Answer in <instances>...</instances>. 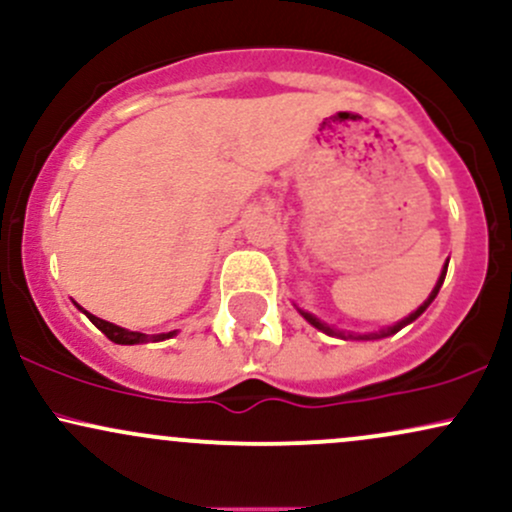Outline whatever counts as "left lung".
Segmentation results:
<instances>
[{
	"instance_id": "8db88e82",
	"label": "left lung",
	"mask_w": 512,
	"mask_h": 512,
	"mask_svg": "<svg viewBox=\"0 0 512 512\" xmlns=\"http://www.w3.org/2000/svg\"><path fill=\"white\" fill-rule=\"evenodd\" d=\"M448 262L450 260H445V264H443V269H440V276H438V281H436V286H433V291H431V296L426 298L424 303L419 305V308L414 310V313H409L407 317H404V320H399V322H395V325H390V327H385V330H380V332H366V334H354V332H344V330H337V327H330L327 325V322H322L320 317H315L313 313H308V310H303V308H298V313H301L305 320L310 322V325L315 327V330H320V332H325V334H330V337H339V339H356V342H370V339H385V337H392V334H397L399 330H402V327H407V325H411V322L416 320V317H419L421 313H424V310L428 308V305H431L433 301H436V296H438V291H440V286H443V281H445V272H448Z\"/></svg>"
}]
</instances>
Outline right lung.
<instances>
[{
	"instance_id": "obj_1",
	"label": "right lung",
	"mask_w": 512,
	"mask_h": 512,
	"mask_svg": "<svg viewBox=\"0 0 512 512\" xmlns=\"http://www.w3.org/2000/svg\"><path fill=\"white\" fill-rule=\"evenodd\" d=\"M76 308L81 310V313H84L88 320L93 322V325L98 327V330H101L105 337L110 339V342H115V344H125V346H132V344H146V342H163V339H170L173 337V334H178V330H173V332H166V334H144V332H132V330H125V327H120V325H113V322H108V320H101V317H96V315H91L88 313V310H84L81 308L79 303H74Z\"/></svg>"
}]
</instances>
